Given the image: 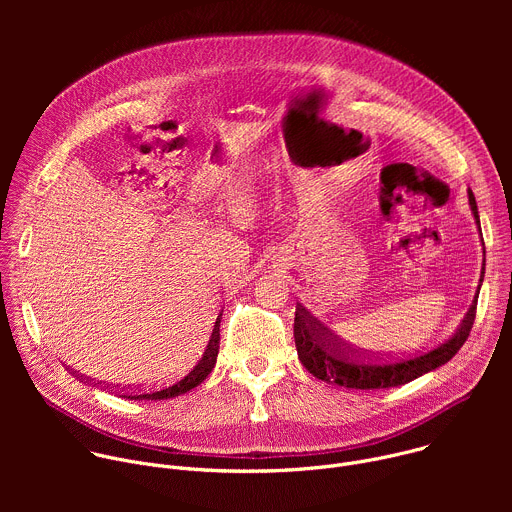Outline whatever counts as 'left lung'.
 I'll list each match as a JSON object with an SVG mask.
<instances>
[{
    "label": "left lung",
    "mask_w": 512,
    "mask_h": 512,
    "mask_svg": "<svg viewBox=\"0 0 512 512\" xmlns=\"http://www.w3.org/2000/svg\"><path fill=\"white\" fill-rule=\"evenodd\" d=\"M470 206L478 221V206L472 190H468ZM480 225V221H478ZM484 277V269H482ZM482 283V279H480ZM476 304L478 294L464 316L460 328L442 344H437L431 350L419 352L415 356L399 358V360H373L369 356H362L358 350L350 348L342 338L330 332L320 320H316L304 306L298 304L296 320H294V338L298 356L304 367L316 377L326 383H336L346 389H389L405 385L437 367H442L462 344L468 340L470 330L476 318Z\"/></svg>",
    "instance_id": "1"
}]
</instances>
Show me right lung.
I'll return each mask as SVG.
<instances>
[{"label":"right lung","instance_id":"right-lung-1","mask_svg":"<svg viewBox=\"0 0 512 512\" xmlns=\"http://www.w3.org/2000/svg\"><path fill=\"white\" fill-rule=\"evenodd\" d=\"M223 316V314H221ZM218 326H221V318H216V324H214V330H212V336L204 348V352L198 356V360L192 364V367L182 373L180 377H176L174 381L166 383V385H160V387H154V389H137V391H119V397H127V399H148V401H160V399H172V397H178L182 393H188L190 389L198 387L208 375L210 371L214 369L216 364V356H218V342H221V330H218Z\"/></svg>","mask_w":512,"mask_h":512}]
</instances>
